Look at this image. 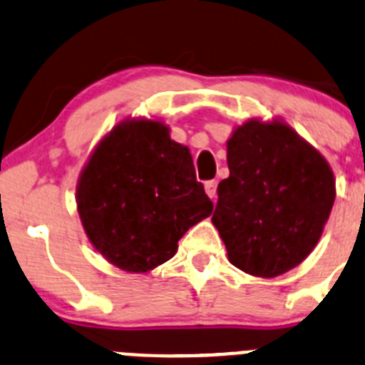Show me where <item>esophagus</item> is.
Wrapping results in <instances>:
<instances>
[{
    "label": "esophagus",
    "mask_w": 365,
    "mask_h": 365,
    "mask_svg": "<svg viewBox=\"0 0 365 365\" xmlns=\"http://www.w3.org/2000/svg\"><path fill=\"white\" fill-rule=\"evenodd\" d=\"M205 192H207L212 200H215V197H217V182H215V180H210V182L205 183Z\"/></svg>",
    "instance_id": "esophagus-1"
}]
</instances>
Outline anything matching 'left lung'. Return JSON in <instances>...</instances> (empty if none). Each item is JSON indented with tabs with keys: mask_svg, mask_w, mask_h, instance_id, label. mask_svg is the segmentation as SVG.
Here are the masks:
<instances>
[{
	"mask_svg": "<svg viewBox=\"0 0 365 365\" xmlns=\"http://www.w3.org/2000/svg\"><path fill=\"white\" fill-rule=\"evenodd\" d=\"M230 176L212 222L228 260L255 277L284 274L316 247L335 200L334 173L284 123L247 121L226 144Z\"/></svg>",
	"mask_w": 365,
	"mask_h": 365,
	"instance_id": "obj_1",
	"label": "left lung"
}]
</instances>
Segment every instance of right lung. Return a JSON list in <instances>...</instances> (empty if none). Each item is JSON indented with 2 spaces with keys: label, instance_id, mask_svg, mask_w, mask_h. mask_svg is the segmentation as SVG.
<instances>
[{
  "label": "right lung",
  "instance_id": "obj_1",
  "mask_svg": "<svg viewBox=\"0 0 365 365\" xmlns=\"http://www.w3.org/2000/svg\"><path fill=\"white\" fill-rule=\"evenodd\" d=\"M76 201L94 247L130 272L175 257L183 233L214 208L189 150L158 121L115 126L85 165Z\"/></svg>",
  "mask_w": 365,
  "mask_h": 365
}]
</instances>
